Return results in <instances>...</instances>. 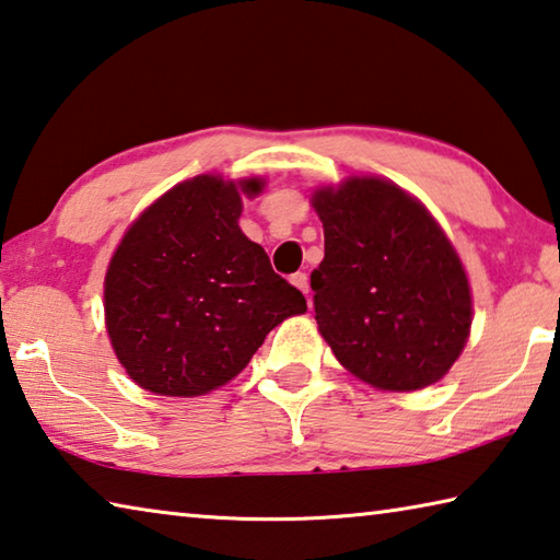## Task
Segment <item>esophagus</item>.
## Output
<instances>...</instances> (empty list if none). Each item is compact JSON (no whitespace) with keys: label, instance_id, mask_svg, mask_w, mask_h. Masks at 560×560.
Masks as SVG:
<instances>
[{"label":"esophagus","instance_id":"34e87169","mask_svg":"<svg viewBox=\"0 0 560 560\" xmlns=\"http://www.w3.org/2000/svg\"><path fill=\"white\" fill-rule=\"evenodd\" d=\"M291 283H293V287H296L301 293H306V296H308V277H306V273H303V271H299V273H293V277H291ZM308 303H311V299H308Z\"/></svg>","mask_w":560,"mask_h":560}]
</instances>
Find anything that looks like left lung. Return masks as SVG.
<instances>
[{"label": "left lung", "instance_id": "left-lung-1", "mask_svg": "<svg viewBox=\"0 0 560 560\" xmlns=\"http://www.w3.org/2000/svg\"><path fill=\"white\" fill-rule=\"evenodd\" d=\"M311 202L325 235L315 320L335 358L384 392L439 382L472 325L470 283L439 222L377 176L323 186Z\"/></svg>", "mask_w": 560, "mask_h": 560}]
</instances>
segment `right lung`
<instances>
[{"instance_id":"right-lung-1","label":"right lung","mask_w":560,"mask_h":560,"mask_svg":"<svg viewBox=\"0 0 560 560\" xmlns=\"http://www.w3.org/2000/svg\"><path fill=\"white\" fill-rule=\"evenodd\" d=\"M261 178L202 174L131 222L105 277V323L121 368L141 389L200 396L247 368L271 328L306 299L271 269L237 220Z\"/></svg>"}]
</instances>
